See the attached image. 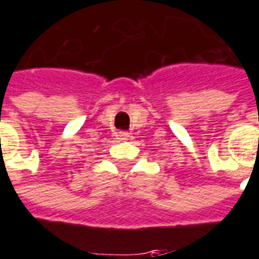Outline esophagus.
Returning <instances> with one entry per match:
<instances>
[{"label": "esophagus", "mask_w": 259, "mask_h": 259, "mask_svg": "<svg viewBox=\"0 0 259 259\" xmlns=\"http://www.w3.org/2000/svg\"><path fill=\"white\" fill-rule=\"evenodd\" d=\"M116 136L119 140H129V137H130V135L127 133V132H119Z\"/></svg>", "instance_id": "34e87169"}]
</instances>
